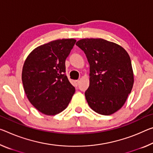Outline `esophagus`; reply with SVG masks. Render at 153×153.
I'll use <instances>...</instances> for the list:
<instances>
[{
    "label": "esophagus",
    "mask_w": 153,
    "mask_h": 153,
    "mask_svg": "<svg viewBox=\"0 0 153 153\" xmlns=\"http://www.w3.org/2000/svg\"><path fill=\"white\" fill-rule=\"evenodd\" d=\"M74 83L75 86H77L79 85V80H75V81H74Z\"/></svg>",
    "instance_id": "1"
}]
</instances>
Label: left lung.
I'll list each match as a JSON object with an SVG mask.
<instances>
[{
	"instance_id": "1",
	"label": "left lung",
	"mask_w": 153,
	"mask_h": 153,
	"mask_svg": "<svg viewBox=\"0 0 153 153\" xmlns=\"http://www.w3.org/2000/svg\"><path fill=\"white\" fill-rule=\"evenodd\" d=\"M76 45L90 65V84L85 92L88 105L101 115L123 107L133 85L131 59L124 48L103 39H83Z\"/></svg>"
}]
</instances>
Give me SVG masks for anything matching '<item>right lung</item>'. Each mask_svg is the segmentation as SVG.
<instances>
[{"label": "right lung", "instance_id": "1", "mask_svg": "<svg viewBox=\"0 0 153 153\" xmlns=\"http://www.w3.org/2000/svg\"><path fill=\"white\" fill-rule=\"evenodd\" d=\"M76 42L74 39L52 41L36 48L24 62V91L30 103L44 114L61 112L75 93L65 74V60Z\"/></svg>", "mask_w": 153, "mask_h": 153}]
</instances>
